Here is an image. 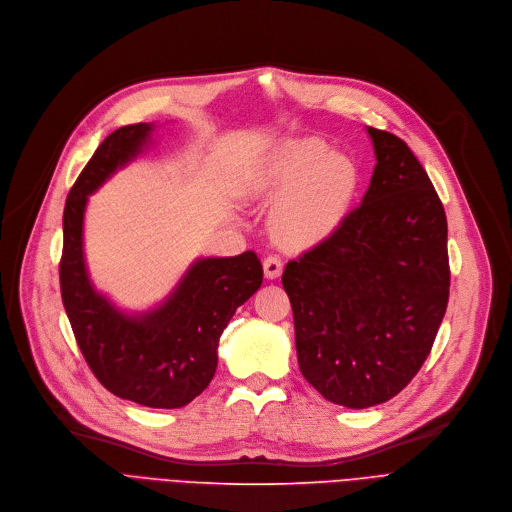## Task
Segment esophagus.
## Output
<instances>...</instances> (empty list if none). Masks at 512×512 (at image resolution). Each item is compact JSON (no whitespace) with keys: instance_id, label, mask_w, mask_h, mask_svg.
<instances>
[{"instance_id":"esophagus-1","label":"esophagus","mask_w":512,"mask_h":512,"mask_svg":"<svg viewBox=\"0 0 512 512\" xmlns=\"http://www.w3.org/2000/svg\"><path fill=\"white\" fill-rule=\"evenodd\" d=\"M263 271H265L267 280H275V277H280L282 271H284V261H282V257L267 255V257L263 259Z\"/></svg>"}]
</instances>
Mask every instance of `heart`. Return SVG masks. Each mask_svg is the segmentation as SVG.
Here are the masks:
<instances>
[{
    "label": "heart",
    "mask_w": 512,
    "mask_h": 512,
    "mask_svg": "<svg viewBox=\"0 0 512 512\" xmlns=\"http://www.w3.org/2000/svg\"><path fill=\"white\" fill-rule=\"evenodd\" d=\"M259 190L275 200L271 230L288 249H310L335 235L357 190L353 161L316 141L286 145L259 177Z\"/></svg>",
    "instance_id": "b5f03b06"
}]
</instances>
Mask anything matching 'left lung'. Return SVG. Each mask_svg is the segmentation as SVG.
I'll list each match as a JSON object with an SVG mask.
<instances>
[{"mask_svg": "<svg viewBox=\"0 0 512 512\" xmlns=\"http://www.w3.org/2000/svg\"><path fill=\"white\" fill-rule=\"evenodd\" d=\"M367 132L378 163L361 204L282 275L302 376L347 408L408 386L431 353L451 280L447 218L427 171L396 134Z\"/></svg>", "mask_w": 512, "mask_h": 512, "instance_id": "8db88e82", "label": "left lung"}]
</instances>
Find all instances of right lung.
Returning <instances> with one entry per match:
<instances>
[{"instance_id":"obj_1","label":"right lung","mask_w":512,"mask_h":512,"mask_svg":"<svg viewBox=\"0 0 512 512\" xmlns=\"http://www.w3.org/2000/svg\"><path fill=\"white\" fill-rule=\"evenodd\" d=\"M151 124H128L104 138L67 196L59 280L75 341L98 382L114 396L151 408H179L206 390L218 341L235 310L263 282L255 251L200 259L171 298L143 316L118 312L91 288L81 249L87 196L141 153Z\"/></svg>"}]
</instances>
